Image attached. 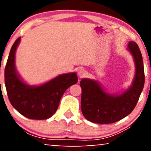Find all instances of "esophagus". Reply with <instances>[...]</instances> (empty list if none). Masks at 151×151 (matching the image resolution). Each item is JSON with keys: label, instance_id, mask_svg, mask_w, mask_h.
I'll return each mask as SVG.
<instances>
[{"label": "esophagus", "instance_id": "1", "mask_svg": "<svg viewBox=\"0 0 151 151\" xmlns=\"http://www.w3.org/2000/svg\"><path fill=\"white\" fill-rule=\"evenodd\" d=\"M78 76H79L80 78H84V76L86 75V71L83 69H80L78 70Z\"/></svg>", "mask_w": 151, "mask_h": 151}]
</instances>
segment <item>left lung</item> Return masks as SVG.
I'll return each instance as SVG.
<instances>
[{"instance_id":"8db88e82","label":"left lung","mask_w":151,"mask_h":151,"mask_svg":"<svg viewBox=\"0 0 151 151\" xmlns=\"http://www.w3.org/2000/svg\"><path fill=\"white\" fill-rule=\"evenodd\" d=\"M135 63V77L133 85L119 96L107 94L96 81L82 79L81 109L88 121L97 124H111L123 119L131 113L139 100L143 90L145 76L141 51L137 43L128 45Z\"/></svg>"}]
</instances>
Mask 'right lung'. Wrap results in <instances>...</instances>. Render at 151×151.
<instances>
[{
  "mask_svg": "<svg viewBox=\"0 0 151 151\" xmlns=\"http://www.w3.org/2000/svg\"><path fill=\"white\" fill-rule=\"evenodd\" d=\"M20 37L12 45L5 69V84L8 98L18 113L32 119H46L54 114L60 101L69 86L78 82L76 73L63 74L39 86L22 82L15 69V53Z\"/></svg>",
  "mask_w": 151,
  "mask_h": 151,
  "instance_id": "add662e5",
  "label": "right lung"
}]
</instances>
